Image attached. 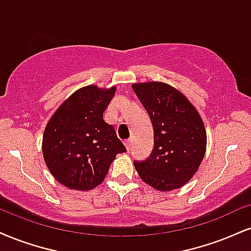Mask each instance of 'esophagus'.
Masks as SVG:
<instances>
[{"instance_id": "obj_1", "label": "esophagus", "mask_w": 251, "mask_h": 251, "mask_svg": "<svg viewBox=\"0 0 251 251\" xmlns=\"http://www.w3.org/2000/svg\"><path fill=\"white\" fill-rule=\"evenodd\" d=\"M131 143H132L131 139H127V140L124 141V144H125V146H126V149H127V151L129 150V147H131Z\"/></svg>"}]
</instances>
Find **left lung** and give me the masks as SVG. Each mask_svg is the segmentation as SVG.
I'll list each match as a JSON object with an SVG mask.
<instances>
[{"label":"left lung","instance_id":"1","mask_svg":"<svg viewBox=\"0 0 251 251\" xmlns=\"http://www.w3.org/2000/svg\"><path fill=\"white\" fill-rule=\"evenodd\" d=\"M154 131V149L147 160L134 162L139 176L156 191L181 188L200 167L207 147L203 120L179 90L162 81L134 83Z\"/></svg>","mask_w":251,"mask_h":251}]
</instances>
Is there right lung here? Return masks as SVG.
<instances>
[{
    "label": "right lung",
    "mask_w": 251,
    "mask_h": 251,
    "mask_svg": "<svg viewBox=\"0 0 251 251\" xmlns=\"http://www.w3.org/2000/svg\"><path fill=\"white\" fill-rule=\"evenodd\" d=\"M116 86L80 87L65 99L45 126L42 152L60 185L89 191L102 182L117 154L126 152L102 114Z\"/></svg>",
    "instance_id": "add662e5"
}]
</instances>
